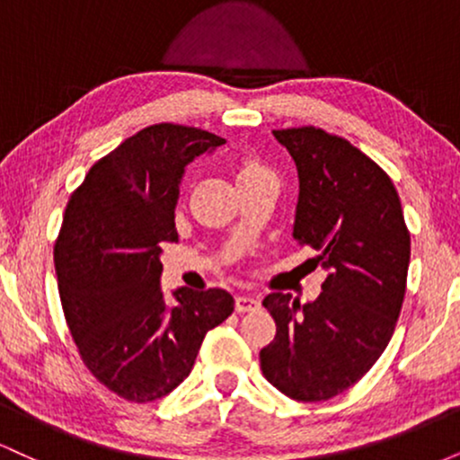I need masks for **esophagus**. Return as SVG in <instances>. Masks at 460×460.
<instances>
[{"label":"esophagus","instance_id":"1","mask_svg":"<svg viewBox=\"0 0 460 460\" xmlns=\"http://www.w3.org/2000/svg\"><path fill=\"white\" fill-rule=\"evenodd\" d=\"M255 309H260V298L246 296V294H240V296L235 298L237 314H246V311H255Z\"/></svg>","mask_w":460,"mask_h":460}]
</instances>
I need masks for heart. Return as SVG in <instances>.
Listing matches in <instances>:
<instances>
[{"label": "heart", "mask_w": 460, "mask_h": 460, "mask_svg": "<svg viewBox=\"0 0 460 460\" xmlns=\"http://www.w3.org/2000/svg\"><path fill=\"white\" fill-rule=\"evenodd\" d=\"M260 172H268L266 166H261L257 160H246L237 171V177H248V175H260Z\"/></svg>", "instance_id": "1"}]
</instances>
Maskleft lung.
<instances>
[{
    "mask_svg": "<svg viewBox=\"0 0 460 460\" xmlns=\"http://www.w3.org/2000/svg\"><path fill=\"white\" fill-rule=\"evenodd\" d=\"M296 162L294 240L320 255V296L300 305L272 292L277 335L261 348L263 376L298 402H322L369 372L392 340L406 292L411 235L387 172L318 128L274 129Z\"/></svg>",
    "mask_w": 460,
    "mask_h": 460,
    "instance_id": "1",
    "label": "left lung"
}]
</instances>
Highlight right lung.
<instances>
[{"label":"right lung","instance_id":"1","mask_svg":"<svg viewBox=\"0 0 460 460\" xmlns=\"http://www.w3.org/2000/svg\"><path fill=\"white\" fill-rule=\"evenodd\" d=\"M225 138L160 123L120 142L66 205L54 248L62 309L82 361L129 402L168 395L192 372L208 331L234 314L225 289L160 288L162 244L177 242L186 166Z\"/></svg>","mask_w":460,"mask_h":460}]
</instances>
